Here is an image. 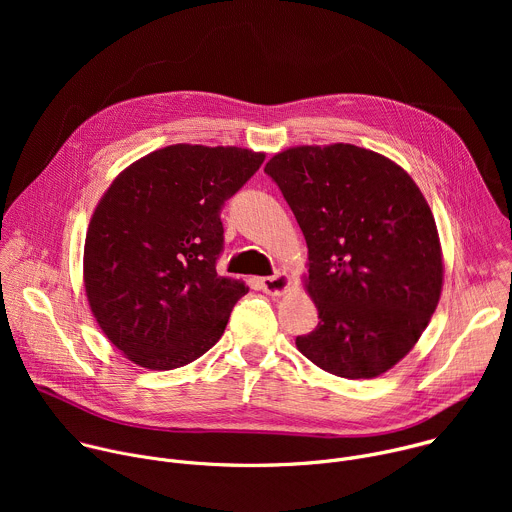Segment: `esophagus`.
<instances>
[{
  "label": "esophagus",
  "mask_w": 512,
  "mask_h": 512,
  "mask_svg": "<svg viewBox=\"0 0 512 512\" xmlns=\"http://www.w3.org/2000/svg\"><path fill=\"white\" fill-rule=\"evenodd\" d=\"M261 289L269 296H281L289 287V277L283 271H275L269 277H261Z\"/></svg>",
  "instance_id": "1"
}]
</instances>
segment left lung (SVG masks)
I'll return each mask as SVG.
<instances>
[{"label": "left lung", "instance_id": "8db88e82", "mask_svg": "<svg viewBox=\"0 0 512 512\" xmlns=\"http://www.w3.org/2000/svg\"><path fill=\"white\" fill-rule=\"evenodd\" d=\"M279 186L308 243L318 326L300 352L344 379L389 371L419 340L442 294L433 214L395 162L350 143L273 156Z\"/></svg>", "mask_w": 512, "mask_h": 512}]
</instances>
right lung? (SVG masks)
I'll use <instances>...</instances> for the list:
<instances>
[{
    "mask_svg": "<svg viewBox=\"0 0 512 512\" xmlns=\"http://www.w3.org/2000/svg\"><path fill=\"white\" fill-rule=\"evenodd\" d=\"M265 156L170 145L123 170L85 241V289L105 336L135 364L172 371L223 336L241 281L216 273L221 210Z\"/></svg>",
    "mask_w": 512,
    "mask_h": 512,
    "instance_id": "add662e5",
    "label": "right lung"
}]
</instances>
